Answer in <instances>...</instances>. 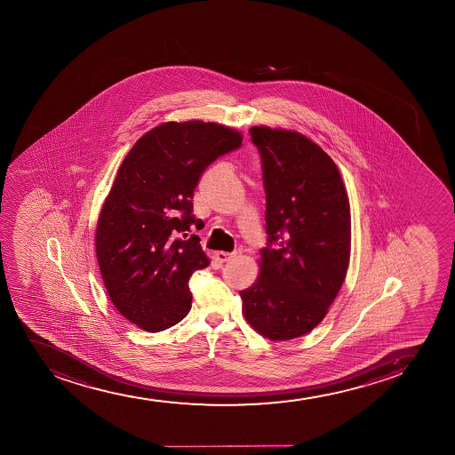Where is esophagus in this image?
Instances as JSON below:
<instances>
[{
    "instance_id": "1",
    "label": "esophagus",
    "mask_w": 455,
    "mask_h": 455,
    "mask_svg": "<svg viewBox=\"0 0 455 455\" xmlns=\"http://www.w3.org/2000/svg\"><path fill=\"white\" fill-rule=\"evenodd\" d=\"M215 259L219 262H228L235 256V253H229V251H215Z\"/></svg>"
}]
</instances>
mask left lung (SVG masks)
Segmentation results:
<instances>
[{"instance_id": "1", "label": "left lung", "mask_w": 455, "mask_h": 455, "mask_svg": "<svg viewBox=\"0 0 455 455\" xmlns=\"http://www.w3.org/2000/svg\"><path fill=\"white\" fill-rule=\"evenodd\" d=\"M261 153L268 244L259 276L240 291L247 323L266 339L308 334L345 283L350 259V206L330 155L296 131L251 127Z\"/></svg>"}]
</instances>
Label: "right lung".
<instances>
[{"instance_id":"1","label":"right lung","mask_w":455,"mask_h":455,"mask_svg":"<svg viewBox=\"0 0 455 455\" xmlns=\"http://www.w3.org/2000/svg\"><path fill=\"white\" fill-rule=\"evenodd\" d=\"M235 129L204 121H167L133 144L100 211L95 253L110 302L147 332L189 313L188 281L209 266L200 238L188 236L194 189L217 157L241 146Z\"/></svg>"}]
</instances>
